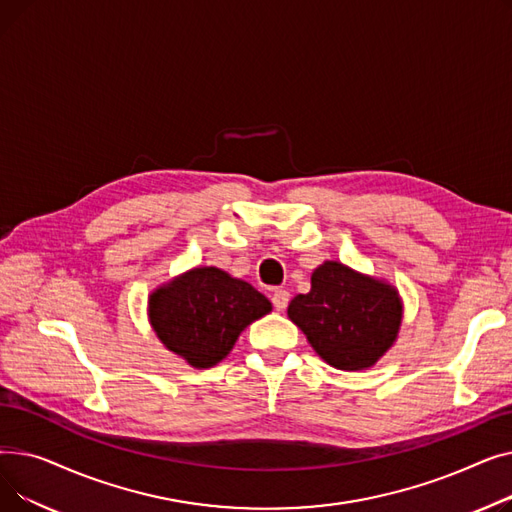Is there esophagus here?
Instances as JSON below:
<instances>
[{"mask_svg":"<svg viewBox=\"0 0 512 512\" xmlns=\"http://www.w3.org/2000/svg\"><path fill=\"white\" fill-rule=\"evenodd\" d=\"M288 301H290V292H288V290H284V288L274 290L272 303H274V309H276V311H284L286 305H288Z\"/></svg>","mask_w":512,"mask_h":512,"instance_id":"esophagus-1","label":"esophagus"}]
</instances>
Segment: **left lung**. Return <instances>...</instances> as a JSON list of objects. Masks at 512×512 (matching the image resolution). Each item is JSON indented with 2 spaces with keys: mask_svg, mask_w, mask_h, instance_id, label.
<instances>
[{
  "mask_svg": "<svg viewBox=\"0 0 512 512\" xmlns=\"http://www.w3.org/2000/svg\"><path fill=\"white\" fill-rule=\"evenodd\" d=\"M288 317L328 365L359 371L394 344L402 301L392 284L326 261L313 272L311 290L290 301Z\"/></svg>",
  "mask_w": 512,
  "mask_h": 512,
  "instance_id": "left-lung-1",
  "label": "left lung"
}]
</instances>
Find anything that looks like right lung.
Returning <instances> with one entry per match:
<instances>
[{
	"label": "right lung",
	"instance_id": "1",
	"mask_svg": "<svg viewBox=\"0 0 512 512\" xmlns=\"http://www.w3.org/2000/svg\"><path fill=\"white\" fill-rule=\"evenodd\" d=\"M270 311L259 290L218 267H193L149 294L157 338L197 369L226 359L240 332Z\"/></svg>",
	"mask_w": 512,
	"mask_h": 512
}]
</instances>
